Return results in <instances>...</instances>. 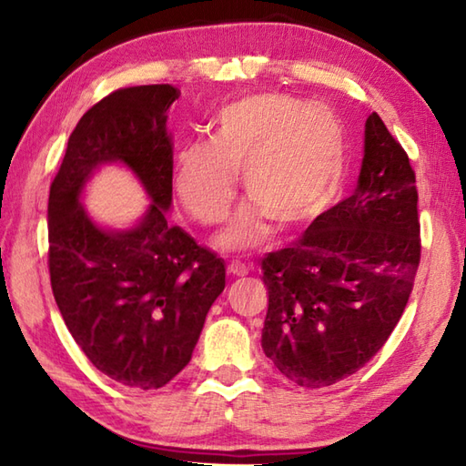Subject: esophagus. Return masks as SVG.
<instances>
[{
    "mask_svg": "<svg viewBox=\"0 0 466 466\" xmlns=\"http://www.w3.org/2000/svg\"><path fill=\"white\" fill-rule=\"evenodd\" d=\"M228 274H230L232 279H242V276L248 274V266L240 262H230L228 264Z\"/></svg>",
    "mask_w": 466,
    "mask_h": 466,
    "instance_id": "esophagus-1",
    "label": "esophagus"
}]
</instances>
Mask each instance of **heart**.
I'll list each match as a JSON object with an SVG mask.
<instances>
[{
    "instance_id": "b5f03b06",
    "label": "heart",
    "mask_w": 466,
    "mask_h": 466,
    "mask_svg": "<svg viewBox=\"0 0 466 466\" xmlns=\"http://www.w3.org/2000/svg\"><path fill=\"white\" fill-rule=\"evenodd\" d=\"M240 170L252 204L222 236L228 250L262 242L270 220L290 230L329 210L346 174L344 126L330 107L289 94L246 96L216 116L212 140L177 152L176 194L196 222L222 224Z\"/></svg>"
}]
</instances>
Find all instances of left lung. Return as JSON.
<instances>
[{"instance_id":"obj_1","label":"left lung","mask_w":466,"mask_h":466,"mask_svg":"<svg viewBox=\"0 0 466 466\" xmlns=\"http://www.w3.org/2000/svg\"><path fill=\"white\" fill-rule=\"evenodd\" d=\"M417 176L380 116L364 126L356 190L262 258V349L286 379L322 389L354 374L399 324L420 264Z\"/></svg>"}]
</instances>
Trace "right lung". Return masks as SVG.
I'll return each mask as SVG.
<instances>
[{
	"instance_id": "obj_1",
	"label": "right lung",
	"mask_w": 466,
	"mask_h": 466,
	"mask_svg": "<svg viewBox=\"0 0 466 466\" xmlns=\"http://www.w3.org/2000/svg\"><path fill=\"white\" fill-rule=\"evenodd\" d=\"M170 84L120 87L87 110L49 186L47 268L76 344L97 370L136 389H162L190 362L206 314L226 286L224 262L170 226L174 152ZM120 159L155 204L132 231L107 233L76 198L96 165Z\"/></svg>"
}]
</instances>
